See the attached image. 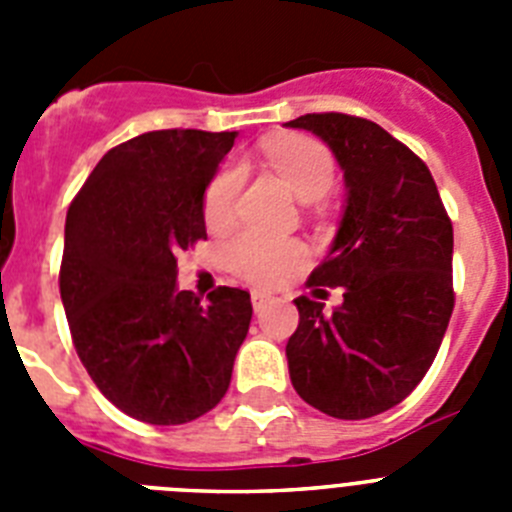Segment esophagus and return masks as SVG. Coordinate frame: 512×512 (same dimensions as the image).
Here are the masks:
<instances>
[{"instance_id":"esophagus-1","label":"esophagus","mask_w":512,"mask_h":512,"mask_svg":"<svg viewBox=\"0 0 512 512\" xmlns=\"http://www.w3.org/2000/svg\"><path fill=\"white\" fill-rule=\"evenodd\" d=\"M271 300H274V295H271V292H264V289H253L251 292V302H253V310L256 312L264 310Z\"/></svg>"}]
</instances>
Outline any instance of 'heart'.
I'll list each match as a JSON object with an SVG mask.
<instances>
[{
	"label": "heart",
	"mask_w": 512,
	"mask_h": 512,
	"mask_svg": "<svg viewBox=\"0 0 512 512\" xmlns=\"http://www.w3.org/2000/svg\"><path fill=\"white\" fill-rule=\"evenodd\" d=\"M264 156L289 192L305 202L323 197L336 176V164L328 148L302 135L269 140ZM241 182L243 169L238 164H225L215 171L202 197V217L210 228H223L230 223ZM305 259L307 253L300 241L261 230H241L225 246V261L230 269L251 282H274L305 264Z\"/></svg>",
	"instance_id": "obj_1"
}]
</instances>
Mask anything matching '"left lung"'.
<instances>
[{
  "instance_id": "1",
  "label": "left lung",
  "mask_w": 512,
  "mask_h": 512,
  "mask_svg": "<svg viewBox=\"0 0 512 512\" xmlns=\"http://www.w3.org/2000/svg\"><path fill=\"white\" fill-rule=\"evenodd\" d=\"M328 143L343 169L336 241L297 297L289 379L320 413L364 420L395 408L431 369L454 310V228L428 166L377 122L343 112L289 120ZM323 286L344 302L322 310Z\"/></svg>"
}]
</instances>
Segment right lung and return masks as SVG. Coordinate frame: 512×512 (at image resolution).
Returning <instances> with one entry per match:
<instances>
[{
	"mask_svg": "<svg viewBox=\"0 0 512 512\" xmlns=\"http://www.w3.org/2000/svg\"><path fill=\"white\" fill-rule=\"evenodd\" d=\"M238 133L153 130L102 156L66 215L58 284L76 354L107 400L182 425L223 400L251 295L176 287V253L207 241L202 197Z\"/></svg>",
	"mask_w": 512,
	"mask_h": 512,
	"instance_id": "right-lung-1",
	"label": "right lung"
}]
</instances>
